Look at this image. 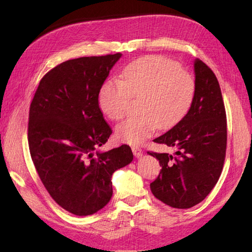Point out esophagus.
Wrapping results in <instances>:
<instances>
[{"mask_svg":"<svg viewBox=\"0 0 252 252\" xmlns=\"http://www.w3.org/2000/svg\"><path fill=\"white\" fill-rule=\"evenodd\" d=\"M132 152H133V155H134L135 157H141L143 155L142 148L138 147V146H132Z\"/></svg>","mask_w":252,"mask_h":252,"instance_id":"1","label":"esophagus"}]
</instances>
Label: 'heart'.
Here are the masks:
<instances>
[{"label":"heart","instance_id":"b5f03b06","mask_svg":"<svg viewBox=\"0 0 252 252\" xmlns=\"http://www.w3.org/2000/svg\"><path fill=\"white\" fill-rule=\"evenodd\" d=\"M195 93L191 74L178 63L161 56H145L123 68L121 79L105 81L98 92L101 111L111 120L126 116L131 97L141 95L138 115L120 123L116 135L120 141L141 144L156 131L172 126L189 110Z\"/></svg>","mask_w":252,"mask_h":252}]
</instances>
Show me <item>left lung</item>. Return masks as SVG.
Here are the masks:
<instances>
[{"label":"left lung","instance_id":"obj_1","mask_svg":"<svg viewBox=\"0 0 252 252\" xmlns=\"http://www.w3.org/2000/svg\"><path fill=\"white\" fill-rule=\"evenodd\" d=\"M194 68L195 93L189 112L154 140L175 147V154L148 152L161 167L151 183L153 195L178 209L191 208L205 199L220 178L226 154V112L220 85L200 60L195 61Z\"/></svg>","mask_w":252,"mask_h":252}]
</instances>
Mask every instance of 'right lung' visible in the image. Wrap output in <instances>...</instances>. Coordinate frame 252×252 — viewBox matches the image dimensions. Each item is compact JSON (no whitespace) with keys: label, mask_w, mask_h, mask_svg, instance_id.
Instances as JSON below:
<instances>
[{"label":"right lung","mask_w":252,"mask_h":252,"mask_svg":"<svg viewBox=\"0 0 252 252\" xmlns=\"http://www.w3.org/2000/svg\"><path fill=\"white\" fill-rule=\"evenodd\" d=\"M120 53L63 62L41 79L30 104L31 159L57 205L79 217L97 212L112 196L111 175L133 160L130 146L97 148L112 130L98 92Z\"/></svg>","instance_id":"obj_1"}]
</instances>
